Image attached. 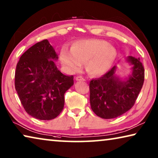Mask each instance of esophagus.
Segmentation results:
<instances>
[{"instance_id":"esophagus-1","label":"esophagus","mask_w":158,"mask_h":158,"mask_svg":"<svg viewBox=\"0 0 158 158\" xmlns=\"http://www.w3.org/2000/svg\"><path fill=\"white\" fill-rule=\"evenodd\" d=\"M76 80L77 81H85V79L82 76H78L76 77Z\"/></svg>"}]
</instances>
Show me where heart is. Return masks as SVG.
Masks as SVG:
<instances>
[{"label":"heart","mask_w":158,"mask_h":158,"mask_svg":"<svg viewBox=\"0 0 158 158\" xmlns=\"http://www.w3.org/2000/svg\"><path fill=\"white\" fill-rule=\"evenodd\" d=\"M117 56L116 49L102 40H79L72 44L71 50L64 48L60 52V61L66 69L77 72L82 63H86L89 74L101 75L110 69Z\"/></svg>","instance_id":"b5f03b06"}]
</instances>
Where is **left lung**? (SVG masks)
<instances>
[{
  "label": "left lung",
  "instance_id": "obj_1",
  "mask_svg": "<svg viewBox=\"0 0 158 158\" xmlns=\"http://www.w3.org/2000/svg\"><path fill=\"white\" fill-rule=\"evenodd\" d=\"M132 73L126 81L116 75V67L99 78L91 80V108L96 116L110 119L121 116L133 106L142 89L145 71L140 58L129 56Z\"/></svg>",
  "mask_w": 158,
  "mask_h": 158
}]
</instances>
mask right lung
<instances>
[{"label":"right lung","mask_w":158,"mask_h":158,"mask_svg":"<svg viewBox=\"0 0 158 158\" xmlns=\"http://www.w3.org/2000/svg\"><path fill=\"white\" fill-rule=\"evenodd\" d=\"M57 59L53 47L44 40L23 53L16 66L15 90L25 111L37 119L49 121L59 116L64 94L74 84V77L57 69Z\"/></svg>","instance_id":"add662e5"}]
</instances>
